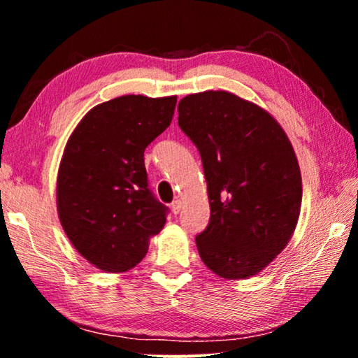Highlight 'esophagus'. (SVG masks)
Returning a JSON list of instances; mask_svg holds the SVG:
<instances>
[{
  "mask_svg": "<svg viewBox=\"0 0 358 358\" xmlns=\"http://www.w3.org/2000/svg\"><path fill=\"white\" fill-rule=\"evenodd\" d=\"M171 208H172L173 215H178L180 210H181V201H178V199H177V201H173L172 205H171Z\"/></svg>",
  "mask_w": 358,
  "mask_h": 358,
  "instance_id": "34e87169",
  "label": "esophagus"
}]
</instances>
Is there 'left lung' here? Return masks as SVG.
Masks as SVG:
<instances>
[{"label": "left lung", "instance_id": "obj_1", "mask_svg": "<svg viewBox=\"0 0 358 358\" xmlns=\"http://www.w3.org/2000/svg\"><path fill=\"white\" fill-rule=\"evenodd\" d=\"M178 126L202 157L210 222L196 237L202 262L224 280L262 271L296 227L301 175L289 137L271 115L229 92L187 94Z\"/></svg>", "mask_w": 358, "mask_h": 358}]
</instances>
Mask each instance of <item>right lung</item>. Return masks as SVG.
Returning <instances> with one entry per match:
<instances>
[{
  "instance_id": "obj_1",
  "label": "right lung",
  "mask_w": 358,
  "mask_h": 358,
  "mask_svg": "<svg viewBox=\"0 0 358 358\" xmlns=\"http://www.w3.org/2000/svg\"><path fill=\"white\" fill-rule=\"evenodd\" d=\"M177 96L126 94L93 107L59 162L57 208L77 252L107 273L141 262L166 224L148 189L143 151L171 124Z\"/></svg>"
}]
</instances>
